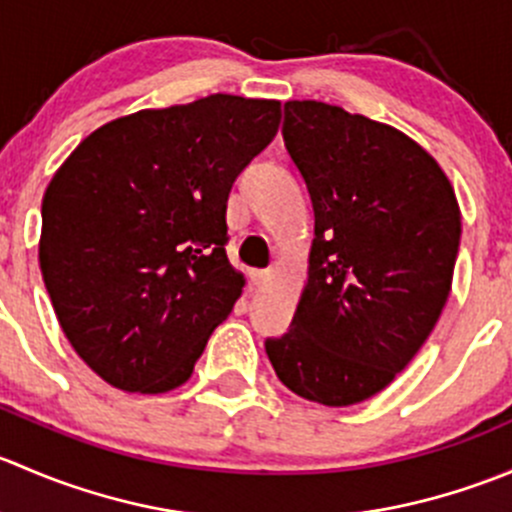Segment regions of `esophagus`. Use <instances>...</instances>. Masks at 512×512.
<instances>
[{
    "label": "esophagus",
    "instance_id": "obj_1",
    "mask_svg": "<svg viewBox=\"0 0 512 512\" xmlns=\"http://www.w3.org/2000/svg\"><path fill=\"white\" fill-rule=\"evenodd\" d=\"M250 280L255 282V285H265V282L272 280V272L270 270H252Z\"/></svg>",
    "mask_w": 512,
    "mask_h": 512
}]
</instances>
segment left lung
I'll use <instances>...</instances> for the list:
<instances>
[{"label":"left lung","mask_w":512,"mask_h":512,"mask_svg":"<svg viewBox=\"0 0 512 512\" xmlns=\"http://www.w3.org/2000/svg\"><path fill=\"white\" fill-rule=\"evenodd\" d=\"M282 136L307 183L314 240L289 332L265 349L289 391L352 406L386 389L436 327L461 210L441 165L386 123L287 101Z\"/></svg>","instance_id":"8db88e82"}]
</instances>
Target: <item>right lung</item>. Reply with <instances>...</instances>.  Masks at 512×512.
I'll return each mask as SVG.
<instances>
[{"mask_svg": "<svg viewBox=\"0 0 512 512\" xmlns=\"http://www.w3.org/2000/svg\"><path fill=\"white\" fill-rule=\"evenodd\" d=\"M280 101L213 94L106 123L56 170L39 265L76 354L111 386L185 384L245 277L227 260V195L270 146Z\"/></svg>", "mask_w": 512, "mask_h": 512, "instance_id": "right-lung-1", "label": "right lung"}]
</instances>
